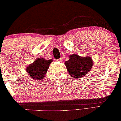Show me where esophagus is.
<instances>
[{"label": "esophagus", "mask_w": 121, "mask_h": 121, "mask_svg": "<svg viewBox=\"0 0 121 121\" xmlns=\"http://www.w3.org/2000/svg\"><path fill=\"white\" fill-rule=\"evenodd\" d=\"M57 61H59V62H62V59L61 58H61L59 59H57Z\"/></svg>", "instance_id": "obj_1"}]
</instances>
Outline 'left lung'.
Segmentation results:
<instances>
[{
	"mask_svg": "<svg viewBox=\"0 0 121 121\" xmlns=\"http://www.w3.org/2000/svg\"><path fill=\"white\" fill-rule=\"evenodd\" d=\"M69 59L65 64L69 75L74 78L83 77L91 71L93 65L91 57L80 56L77 54L69 55Z\"/></svg>",
	"mask_w": 121,
	"mask_h": 121,
	"instance_id": "obj_1",
	"label": "left lung"
}]
</instances>
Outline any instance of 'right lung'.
<instances>
[{
    "label": "right lung",
    "mask_w": 121,
    "mask_h": 121,
    "mask_svg": "<svg viewBox=\"0 0 121 121\" xmlns=\"http://www.w3.org/2000/svg\"><path fill=\"white\" fill-rule=\"evenodd\" d=\"M53 60H46L44 58L39 57L33 63L29 65L26 68V72L30 77L35 80H41L44 78Z\"/></svg>",
    "instance_id": "1"
}]
</instances>
